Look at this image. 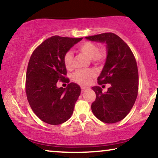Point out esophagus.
Returning <instances> with one entry per match:
<instances>
[{
	"mask_svg": "<svg viewBox=\"0 0 158 158\" xmlns=\"http://www.w3.org/2000/svg\"><path fill=\"white\" fill-rule=\"evenodd\" d=\"M87 89H88V88L84 87V86H81V90H82V91H84V90H87Z\"/></svg>",
	"mask_w": 158,
	"mask_h": 158,
	"instance_id": "34e87169",
	"label": "esophagus"
}]
</instances>
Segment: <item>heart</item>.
<instances>
[{
	"label": "heart",
	"mask_w": 158,
	"mask_h": 158,
	"mask_svg": "<svg viewBox=\"0 0 158 158\" xmlns=\"http://www.w3.org/2000/svg\"><path fill=\"white\" fill-rule=\"evenodd\" d=\"M77 49L80 52L83 54L86 57L92 59L93 62L98 63L105 59L106 52L98 50V47L94 43L85 42L77 46ZM64 64L68 70H71L73 66V55L68 52L64 56ZM96 76V73L91 70H79L73 75V80L81 85H88L91 80Z\"/></svg>",
	"instance_id": "obj_1"
}]
</instances>
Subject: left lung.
<instances>
[{
  "label": "left lung",
  "instance_id": "left-lung-1",
  "mask_svg": "<svg viewBox=\"0 0 158 158\" xmlns=\"http://www.w3.org/2000/svg\"><path fill=\"white\" fill-rule=\"evenodd\" d=\"M85 39L106 44V60L98 83L111 84L105 93L98 85L92 88L96 95L91 105L92 111L101 122H118L129 113L137 97L139 75L135 56L128 45L114 33L96 34Z\"/></svg>",
  "mask_w": 158,
  "mask_h": 158
}]
</instances>
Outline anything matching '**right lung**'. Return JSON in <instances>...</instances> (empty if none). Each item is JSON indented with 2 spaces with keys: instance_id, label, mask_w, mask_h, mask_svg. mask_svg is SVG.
<instances>
[{
  "instance_id": "add662e5",
  "label": "right lung",
  "mask_w": 158,
  "mask_h": 158,
  "mask_svg": "<svg viewBox=\"0 0 158 158\" xmlns=\"http://www.w3.org/2000/svg\"><path fill=\"white\" fill-rule=\"evenodd\" d=\"M83 38L53 36L43 42L32 53L27 71L26 93L34 114L49 124L65 122L72 116L81 87L75 83L58 88L57 81L65 78L64 56Z\"/></svg>"
}]
</instances>
